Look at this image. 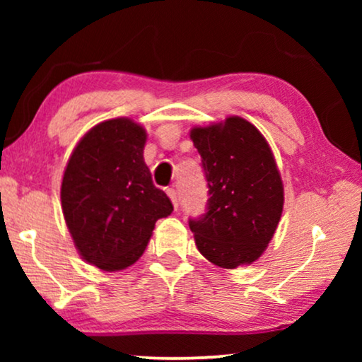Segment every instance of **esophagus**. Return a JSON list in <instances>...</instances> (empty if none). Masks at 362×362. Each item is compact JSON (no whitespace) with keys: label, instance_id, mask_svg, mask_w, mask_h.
<instances>
[{"label":"esophagus","instance_id":"obj_1","mask_svg":"<svg viewBox=\"0 0 362 362\" xmlns=\"http://www.w3.org/2000/svg\"><path fill=\"white\" fill-rule=\"evenodd\" d=\"M166 192H168V196H170V199L173 202V206H175V209H177V206H180V199H177V191L175 189V187H168Z\"/></svg>","mask_w":362,"mask_h":362}]
</instances>
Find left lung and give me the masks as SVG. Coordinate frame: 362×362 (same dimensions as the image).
I'll return each instance as SVG.
<instances>
[{
    "label": "left lung",
    "mask_w": 362,
    "mask_h": 362,
    "mask_svg": "<svg viewBox=\"0 0 362 362\" xmlns=\"http://www.w3.org/2000/svg\"><path fill=\"white\" fill-rule=\"evenodd\" d=\"M191 140L207 181V212L189 219L196 247L222 269L264 254L284 211V185L269 143L240 117L196 127Z\"/></svg>",
    "instance_id": "1"
}]
</instances>
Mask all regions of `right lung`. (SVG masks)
I'll return each mask as SVG.
<instances>
[{"mask_svg": "<svg viewBox=\"0 0 362 362\" xmlns=\"http://www.w3.org/2000/svg\"><path fill=\"white\" fill-rule=\"evenodd\" d=\"M145 143V128L130 118L102 122L77 143L64 171L67 229L82 259L102 270L135 264L156 221L173 212L143 160Z\"/></svg>", "mask_w": 362, "mask_h": 362, "instance_id": "right-lung-1", "label": "right lung"}]
</instances>
